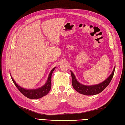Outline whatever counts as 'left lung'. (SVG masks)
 <instances>
[{
    "label": "left lung",
    "instance_id": "obj_1",
    "mask_svg": "<svg viewBox=\"0 0 125 125\" xmlns=\"http://www.w3.org/2000/svg\"><path fill=\"white\" fill-rule=\"evenodd\" d=\"M115 69V67H114L113 72L109 76V77L106 80H105L103 83L99 84L93 86H86L83 85L82 84H80L78 82L75 78V76L74 75L73 73L70 71L71 75H72V85L77 92H78L80 94H83L85 95H95L96 94H99L106 88L109 85L112 80L114 72Z\"/></svg>",
    "mask_w": 125,
    "mask_h": 125
}]
</instances>
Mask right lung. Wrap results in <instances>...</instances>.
<instances>
[{"mask_svg": "<svg viewBox=\"0 0 125 125\" xmlns=\"http://www.w3.org/2000/svg\"><path fill=\"white\" fill-rule=\"evenodd\" d=\"M55 69V67L53 68L51 72H50L48 80H47L45 85L44 86H43L42 87L36 89H26L24 88H22L21 87L16 83L15 82V80L13 79L12 77L11 79L13 83H14L15 85L16 86L18 90L21 92V93L22 95L30 99H38L46 95L49 92V91L52 87V72H53V70H54Z\"/></svg>", "mask_w": 125, "mask_h": 125, "instance_id": "obj_1", "label": "right lung"}]
</instances>
